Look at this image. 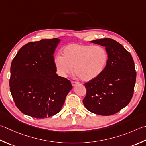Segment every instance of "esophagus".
<instances>
[{"mask_svg": "<svg viewBox=\"0 0 146 146\" xmlns=\"http://www.w3.org/2000/svg\"><path fill=\"white\" fill-rule=\"evenodd\" d=\"M78 84V83L76 82V81H71V84H72L73 86H75V85H77Z\"/></svg>", "mask_w": 146, "mask_h": 146, "instance_id": "1", "label": "esophagus"}]
</instances>
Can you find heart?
Masks as SVG:
<instances>
[{
    "instance_id": "obj_1",
    "label": "heart",
    "mask_w": 146,
    "mask_h": 146,
    "mask_svg": "<svg viewBox=\"0 0 146 146\" xmlns=\"http://www.w3.org/2000/svg\"><path fill=\"white\" fill-rule=\"evenodd\" d=\"M62 56L54 58V64L59 75L66 77L73 72L81 80L88 82L96 78L103 72L108 60V54L102 46L82 44H71L64 47Z\"/></svg>"
}]
</instances>
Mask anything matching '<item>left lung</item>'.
Returning <instances> with one entry per match:
<instances>
[{
	"instance_id": "8db88e82",
	"label": "left lung",
	"mask_w": 146,
	"mask_h": 146,
	"mask_svg": "<svg viewBox=\"0 0 146 146\" xmlns=\"http://www.w3.org/2000/svg\"><path fill=\"white\" fill-rule=\"evenodd\" d=\"M90 42L105 47L108 60L101 75L84 84L87 94L83 102L88 111L96 115H115L129 104L133 97L136 81L133 59L130 53L113 39Z\"/></svg>"
}]
</instances>
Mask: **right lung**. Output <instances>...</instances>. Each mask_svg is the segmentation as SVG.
Wrapping results in <instances>:
<instances>
[{"label": "right lung", "instance_id": "obj_1", "mask_svg": "<svg viewBox=\"0 0 146 146\" xmlns=\"http://www.w3.org/2000/svg\"><path fill=\"white\" fill-rule=\"evenodd\" d=\"M59 42L56 38L29 42L13 60L10 91L26 115L45 118L56 115L73 87L69 80L56 73L54 53Z\"/></svg>", "mask_w": 146, "mask_h": 146}]
</instances>
